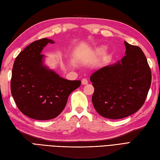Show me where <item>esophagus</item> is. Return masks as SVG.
Here are the masks:
<instances>
[{"instance_id":"34e87169","label":"esophagus","mask_w":160,"mask_h":160,"mask_svg":"<svg viewBox=\"0 0 160 160\" xmlns=\"http://www.w3.org/2000/svg\"><path fill=\"white\" fill-rule=\"evenodd\" d=\"M81 84H82V85L88 84V80L86 79H83L82 81H81Z\"/></svg>"}]
</instances>
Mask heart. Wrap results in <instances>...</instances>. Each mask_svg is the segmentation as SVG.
I'll use <instances>...</instances> for the list:
<instances>
[{
  "mask_svg": "<svg viewBox=\"0 0 160 160\" xmlns=\"http://www.w3.org/2000/svg\"><path fill=\"white\" fill-rule=\"evenodd\" d=\"M108 50V47L106 46L101 45L99 46L97 48H95L94 53L96 54H102V53H105Z\"/></svg>",
  "mask_w": 160,
  "mask_h": 160,
  "instance_id": "b5f03b06",
  "label": "heart"
}]
</instances>
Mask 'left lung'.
<instances>
[{"mask_svg": "<svg viewBox=\"0 0 160 160\" xmlns=\"http://www.w3.org/2000/svg\"><path fill=\"white\" fill-rule=\"evenodd\" d=\"M124 43L125 56L90 77L94 108L109 119L125 118L139 110L151 87V72L144 52L137 46Z\"/></svg>", "mask_w": 160, "mask_h": 160, "instance_id": "left-lung-1", "label": "left lung"}]
</instances>
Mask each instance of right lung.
I'll use <instances>...</instances> for the list:
<instances>
[{"label":"right lung","mask_w":160,"mask_h":160,"mask_svg":"<svg viewBox=\"0 0 160 160\" xmlns=\"http://www.w3.org/2000/svg\"><path fill=\"white\" fill-rule=\"evenodd\" d=\"M48 38L33 42L21 51L13 63L11 91L20 111L31 118L50 120L64 109L69 95L81 86V81L60 77L45 64L41 55Z\"/></svg>","instance_id":"right-lung-1"}]
</instances>
